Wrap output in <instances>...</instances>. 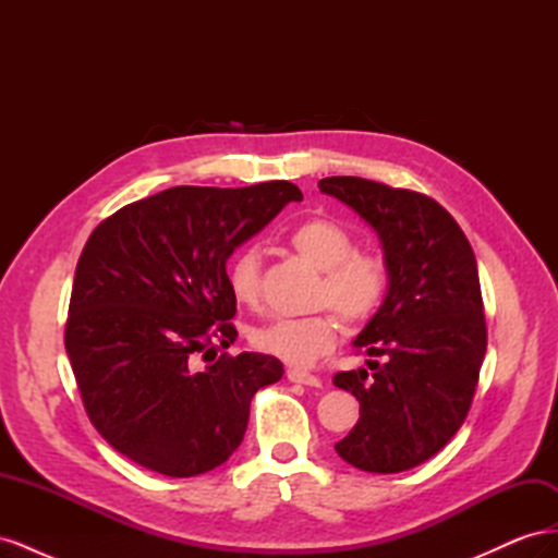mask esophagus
<instances>
[{
	"instance_id": "1",
	"label": "esophagus",
	"mask_w": 558,
	"mask_h": 558,
	"mask_svg": "<svg viewBox=\"0 0 558 558\" xmlns=\"http://www.w3.org/2000/svg\"><path fill=\"white\" fill-rule=\"evenodd\" d=\"M286 377H289V381L293 384H305V386H320V379L316 375H310L305 373V369H298V367H291L289 373H286Z\"/></svg>"
}]
</instances>
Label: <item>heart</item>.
Listing matches in <instances>:
<instances>
[{
	"mask_svg": "<svg viewBox=\"0 0 558 558\" xmlns=\"http://www.w3.org/2000/svg\"><path fill=\"white\" fill-rule=\"evenodd\" d=\"M289 244L302 258L324 272L316 291L318 305H330L344 324L361 326L373 316L386 293L388 267L377 253L356 251L351 234L330 218H310L295 226ZM232 298L246 307L260 300V256L242 248L228 265ZM337 318L318 312L305 318H275L248 332L251 344L289 365L305 367L328 353L337 342Z\"/></svg>",
	"mask_w": 558,
	"mask_h": 558,
	"instance_id": "b5f03b06",
	"label": "heart"
}]
</instances>
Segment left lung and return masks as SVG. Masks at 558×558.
<instances>
[{
    "instance_id": "obj_1",
    "label": "left lung",
    "mask_w": 558,
    "mask_h": 558,
    "mask_svg": "<svg viewBox=\"0 0 558 558\" xmlns=\"http://www.w3.org/2000/svg\"><path fill=\"white\" fill-rule=\"evenodd\" d=\"M332 195L373 226L384 246L388 293L353 340L367 367L337 373L361 418L335 445L365 472H402L440 451L468 416L486 353L477 260L461 226L428 195L361 177H328Z\"/></svg>"
}]
</instances>
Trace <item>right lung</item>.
<instances>
[{"label":"right lung","instance_id":"add662e5","mask_svg":"<svg viewBox=\"0 0 558 558\" xmlns=\"http://www.w3.org/2000/svg\"><path fill=\"white\" fill-rule=\"evenodd\" d=\"M300 199L289 181L177 185L93 230L76 265L64 347L88 418L130 461L195 477L244 440L253 396L279 381L283 365L253 351L217 356L238 340L226 263Z\"/></svg>","mask_w":558,"mask_h":558}]
</instances>
